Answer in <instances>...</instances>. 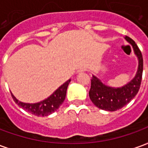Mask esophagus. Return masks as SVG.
I'll use <instances>...</instances> for the list:
<instances>
[{
    "label": "esophagus",
    "instance_id": "1",
    "mask_svg": "<svg viewBox=\"0 0 148 148\" xmlns=\"http://www.w3.org/2000/svg\"><path fill=\"white\" fill-rule=\"evenodd\" d=\"M84 71H85V69L82 68V69H79V70L77 71V73H82V72H84Z\"/></svg>",
    "mask_w": 148,
    "mask_h": 148
}]
</instances>
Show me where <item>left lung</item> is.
<instances>
[{"label":"left lung","mask_w":148,"mask_h":148,"mask_svg":"<svg viewBox=\"0 0 148 148\" xmlns=\"http://www.w3.org/2000/svg\"><path fill=\"white\" fill-rule=\"evenodd\" d=\"M124 39L132 45L138 58V69L135 77L121 87L106 86L94 75L91 78V87L89 92L90 100L97 108L106 111L113 112L123 108L133 99L140 90L143 74V56L132 39L128 36H125Z\"/></svg>","instance_id":"1"}]
</instances>
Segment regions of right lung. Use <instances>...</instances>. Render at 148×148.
<instances>
[{
    "label": "right lung",
    "instance_id": "1",
    "mask_svg": "<svg viewBox=\"0 0 148 148\" xmlns=\"http://www.w3.org/2000/svg\"><path fill=\"white\" fill-rule=\"evenodd\" d=\"M71 79H69L67 82L62 84L61 86L58 87L51 96L37 103L22 102L17 98H16V97L12 93L11 94L15 102L23 109L37 116H47L56 111L63 103L66 98L68 85L71 82Z\"/></svg>",
    "mask_w": 148,
    "mask_h": 148
}]
</instances>
